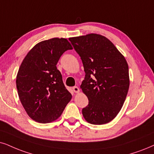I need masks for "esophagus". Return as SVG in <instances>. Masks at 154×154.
<instances>
[{
    "label": "esophagus",
    "mask_w": 154,
    "mask_h": 154,
    "mask_svg": "<svg viewBox=\"0 0 154 154\" xmlns=\"http://www.w3.org/2000/svg\"><path fill=\"white\" fill-rule=\"evenodd\" d=\"M72 89H73V91H75V93H79V89L78 87H77V86L73 87H72Z\"/></svg>",
    "instance_id": "34e87169"
}]
</instances>
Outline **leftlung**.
<instances>
[{"mask_svg": "<svg viewBox=\"0 0 154 154\" xmlns=\"http://www.w3.org/2000/svg\"><path fill=\"white\" fill-rule=\"evenodd\" d=\"M80 56L85 72L80 88L89 104L84 118L101 125L116 117L129 87V66L125 57L106 37L91 33L69 38Z\"/></svg>", "mask_w": 154, "mask_h": 154, "instance_id": "left-lung-1", "label": "left lung"}]
</instances>
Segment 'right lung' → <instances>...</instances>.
<instances>
[{"mask_svg":"<svg viewBox=\"0 0 154 154\" xmlns=\"http://www.w3.org/2000/svg\"><path fill=\"white\" fill-rule=\"evenodd\" d=\"M72 49L65 38L44 40L21 63L16 77L17 94L25 112L35 122L46 124L57 119L71 100L56 65L62 54Z\"/></svg>","mask_w":154,"mask_h":154,"instance_id":"obj_1","label":"right lung"}]
</instances>
